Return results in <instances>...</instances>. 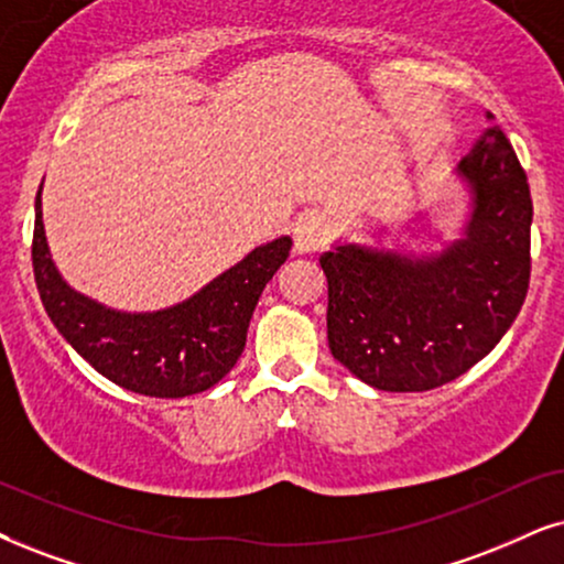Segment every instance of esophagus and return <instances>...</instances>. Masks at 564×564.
I'll use <instances>...</instances> for the list:
<instances>
[{
    "mask_svg": "<svg viewBox=\"0 0 564 564\" xmlns=\"http://www.w3.org/2000/svg\"><path fill=\"white\" fill-rule=\"evenodd\" d=\"M327 237V218L323 213H304L299 216V220L294 224V252L296 254H310L317 252L319 247L325 245Z\"/></svg>",
    "mask_w": 564,
    "mask_h": 564,
    "instance_id": "34e87169",
    "label": "esophagus"
}]
</instances>
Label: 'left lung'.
Returning <instances> with one entry per match:
<instances>
[{"label": "left lung", "mask_w": 564, "mask_h": 564, "mask_svg": "<svg viewBox=\"0 0 564 564\" xmlns=\"http://www.w3.org/2000/svg\"><path fill=\"white\" fill-rule=\"evenodd\" d=\"M487 119L458 163L474 197L463 239L422 258L359 245L319 258L330 351L377 390L424 393L468 372L500 344L529 294V176Z\"/></svg>", "instance_id": "1"}]
</instances>
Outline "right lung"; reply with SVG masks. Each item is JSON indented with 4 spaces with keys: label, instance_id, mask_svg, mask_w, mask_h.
I'll return each mask as SVG.
<instances>
[{
    "label": "right lung",
    "instance_id": "add662e5",
    "mask_svg": "<svg viewBox=\"0 0 564 564\" xmlns=\"http://www.w3.org/2000/svg\"><path fill=\"white\" fill-rule=\"evenodd\" d=\"M31 249L35 286L48 317L96 372L132 393L184 398L213 388L237 365L258 299L286 262L291 239L252 249L187 302L145 315L109 310L62 281L46 247L41 189Z\"/></svg>",
    "mask_w": 564,
    "mask_h": 564
}]
</instances>
